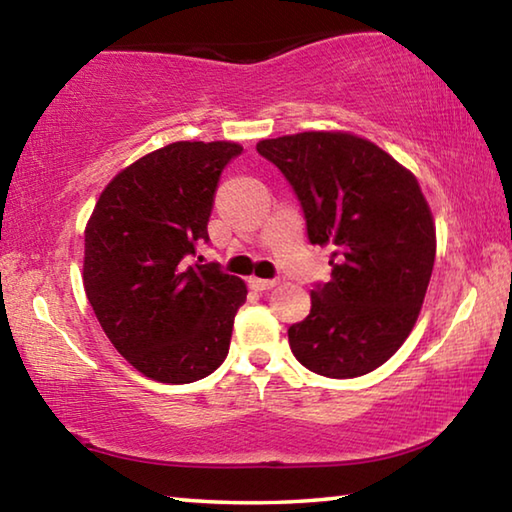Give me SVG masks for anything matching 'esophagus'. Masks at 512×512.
Returning a JSON list of instances; mask_svg holds the SVG:
<instances>
[{"label":"esophagus","mask_w":512,"mask_h":512,"mask_svg":"<svg viewBox=\"0 0 512 512\" xmlns=\"http://www.w3.org/2000/svg\"><path fill=\"white\" fill-rule=\"evenodd\" d=\"M277 284V280H264V277H250V287L255 291H268L273 289Z\"/></svg>","instance_id":"1"}]
</instances>
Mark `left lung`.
<instances>
[{"label":"left lung","instance_id":"8db88e82","mask_svg":"<svg viewBox=\"0 0 512 512\" xmlns=\"http://www.w3.org/2000/svg\"><path fill=\"white\" fill-rule=\"evenodd\" d=\"M257 151L296 192L311 244L332 248V280L289 327L293 357L323 377L368 375L418 320L436 259L427 198L409 169L352 133L284 135Z\"/></svg>","mask_w":512,"mask_h":512}]
</instances>
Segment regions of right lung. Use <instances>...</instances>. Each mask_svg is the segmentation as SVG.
Instances as JSON below:
<instances>
[{
    "label": "right lung",
    "mask_w": 512,
    "mask_h": 512,
    "mask_svg": "<svg viewBox=\"0 0 512 512\" xmlns=\"http://www.w3.org/2000/svg\"><path fill=\"white\" fill-rule=\"evenodd\" d=\"M235 142H173L119 171L85 225L83 284L99 325L144 377L192 384L228 357L246 284L192 264Z\"/></svg>",
    "instance_id": "add662e5"
}]
</instances>
